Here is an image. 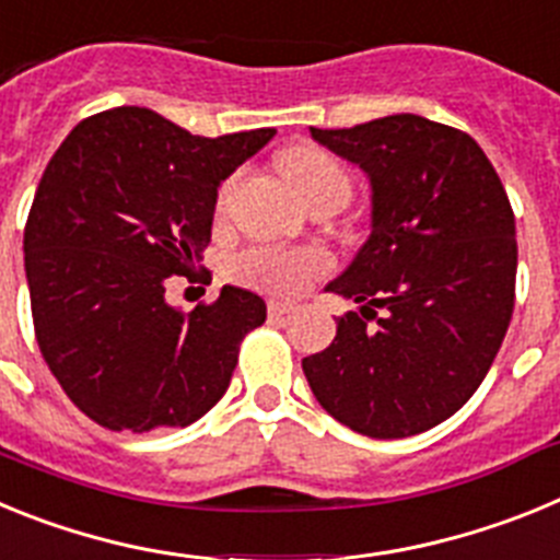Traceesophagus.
<instances>
[{
    "mask_svg": "<svg viewBox=\"0 0 560 560\" xmlns=\"http://www.w3.org/2000/svg\"><path fill=\"white\" fill-rule=\"evenodd\" d=\"M294 308H296L294 303H283V300H271V303H269V316L280 319V316L294 314Z\"/></svg>",
    "mask_w": 560,
    "mask_h": 560,
    "instance_id": "1",
    "label": "esophagus"
}]
</instances>
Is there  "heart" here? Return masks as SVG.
Listing matches in <instances>:
<instances>
[{
	"instance_id": "1",
	"label": "heart",
	"mask_w": 560,
	"mask_h": 560,
	"mask_svg": "<svg viewBox=\"0 0 560 560\" xmlns=\"http://www.w3.org/2000/svg\"><path fill=\"white\" fill-rule=\"evenodd\" d=\"M283 176L303 201L328 187H350L348 176L316 148H294L280 162ZM330 269V257L319 249H289V246H252L241 252L232 264V275L246 285L271 291V294H300L314 277Z\"/></svg>"
}]
</instances>
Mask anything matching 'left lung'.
Listing matches in <instances>:
<instances>
[{"label": "left lung", "instance_id": "1", "mask_svg": "<svg viewBox=\"0 0 560 560\" xmlns=\"http://www.w3.org/2000/svg\"><path fill=\"white\" fill-rule=\"evenodd\" d=\"M311 137L373 187V232L325 289L361 308L339 316L330 348L303 359L311 393L368 438L427 432L477 393L511 325L508 192L468 133L418 114Z\"/></svg>", "mask_w": 560, "mask_h": 560}]
</instances>
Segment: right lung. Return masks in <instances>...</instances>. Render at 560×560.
<instances>
[{
  "mask_svg": "<svg viewBox=\"0 0 560 560\" xmlns=\"http://www.w3.org/2000/svg\"><path fill=\"white\" fill-rule=\"evenodd\" d=\"M271 137H196L120 106L78 122L52 153L24 226V271L44 361L86 418L137 434L190 427L226 393L266 303L224 285L182 314L165 285L196 280L221 182Z\"/></svg>",
  "mask_w": 560,
  "mask_h": 560,
  "instance_id": "obj_1",
  "label": "right lung"
}]
</instances>
